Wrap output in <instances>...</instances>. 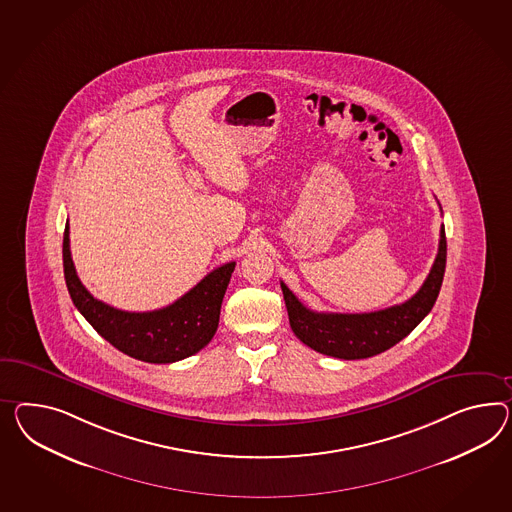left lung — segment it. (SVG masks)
<instances>
[{
	"label": "left lung",
	"instance_id": "8db88e82",
	"mask_svg": "<svg viewBox=\"0 0 512 512\" xmlns=\"http://www.w3.org/2000/svg\"><path fill=\"white\" fill-rule=\"evenodd\" d=\"M446 230L440 228V245L431 273L414 297L369 314H325L306 308L293 291L280 282L295 336L314 351L341 360H360L384 353L407 338L421 319L433 310L446 273Z\"/></svg>",
	"mask_w": 512,
	"mask_h": 512
}]
</instances>
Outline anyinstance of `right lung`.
<instances>
[{
  "mask_svg": "<svg viewBox=\"0 0 512 512\" xmlns=\"http://www.w3.org/2000/svg\"><path fill=\"white\" fill-rule=\"evenodd\" d=\"M68 223L63 237V267L72 302L92 328L118 351L150 364H172L204 349L219 327L224 293L236 262L204 276L184 297L154 312H124L94 299L81 284L70 256Z\"/></svg>",
  "mask_w": 512,
  "mask_h": 512,
  "instance_id": "right-lung-1",
  "label": "right lung"
}]
</instances>
